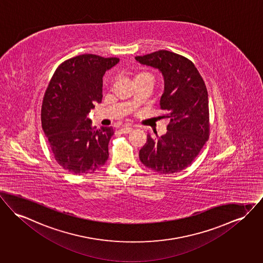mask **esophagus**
<instances>
[{
    "instance_id": "obj_1",
    "label": "esophagus",
    "mask_w": 263,
    "mask_h": 263,
    "mask_svg": "<svg viewBox=\"0 0 263 263\" xmlns=\"http://www.w3.org/2000/svg\"><path fill=\"white\" fill-rule=\"evenodd\" d=\"M133 130V128L132 127H122L121 129H120V132L122 133V134H128V133H130L131 131Z\"/></svg>"
}]
</instances>
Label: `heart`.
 <instances>
[{
	"instance_id": "1",
	"label": "heart",
	"mask_w": 263,
	"mask_h": 263,
	"mask_svg": "<svg viewBox=\"0 0 263 263\" xmlns=\"http://www.w3.org/2000/svg\"><path fill=\"white\" fill-rule=\"evenodd\" d=\"M143 78H148V79H152V80H153V76H152L151 73H149V72H146V71L140 72V73H138V74L136 76L135 80H136V79H143Z\"/></svg>"
}]
</instances>
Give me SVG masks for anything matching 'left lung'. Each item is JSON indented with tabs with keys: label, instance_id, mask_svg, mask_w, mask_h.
Wrapping results in <instances>:
<instances>
[{
	"label": "left lung",
	"instance_id": "obj_1",
	"mask_svg": "<svg viewBox=\"0 0 263 263\" xmlns=\"http://www.w3.org/2000/svg\"><path fill=\"white\" fill-rule=\"evenodd\" d=\"M143 65L158 69L164 78L160 105L169 124L166 134L153 138L140 149L141 162L161 174L185 169L209 139V97L195 64L169 50L136 57ZM157 135V134H156Z\"/></svg>",
	"mask_w": 263,
	"mask_h": 263
}]
</instances>
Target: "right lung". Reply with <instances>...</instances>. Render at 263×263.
I'll use <instances>...</instances> for the list:
<instances>
[{"label": "right lung", "instance_id": "obj_1", "mask_svg": "<svg viewBox=\"0 0 263 263\" xmlns=\"http://www.w3.org/2000/svg\"><path fill=\"white\" fill-rule=\"evenodd\" d=\"M117 58L81 54L57 68L42 107V126L57 162L74 175L92 173L108 159L112 127L92 126L88 118L102 101L103 77Z\"/></svg>", "mask_w": 263, "mask_h": 263}]
</instances>
